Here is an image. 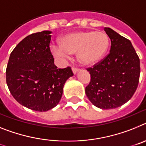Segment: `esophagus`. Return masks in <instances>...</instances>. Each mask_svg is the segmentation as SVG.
Here are the masks:
<instances>
[{
    "instance_id": "obj_1",
    "label": "esophagus",
    "mask_w": 146,
    "mask_h": 146,
    "mask_svg": "<svg viewBox=\"0 0 146 146\" xmlns=\"http://www.w3.org/2000/svg\"><path fill=\"white\" fill-rule=\"evenodd\" d=\"M78 68H75V67H73V68H72V70H73V73H76L78 71Z\"/></svg>"
}]
</instances>
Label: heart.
<instances>
[{"label": "heart", "mask_w": 146, "mask_h": 146, "mask_svg": "<svg viewBox=\"0 0 146 146\" xmlns=\"http://www.w3.org/2000/svg\"><path fill=\"white\" fill-rule=\"evenodd\" d=\"M60 47L53 49L54 54L67 57L77 52L78 62L90 65L103 57L108 49V36L103 31H76L64 35L59 41Z\"/></svg>", "instance_id": "obj_1"}]
</instances>
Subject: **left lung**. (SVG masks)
Instances as JSON below:
<instances>
[{
    "instance_id": "8db88e82",
    "label": "left lung",
    "mask_w": 146,
    "mask_h": 146,
    "mask_svg": "<svg viewBox=\"0 0 146 146\" xmlns=\"http://www.w3.org/2000/svg\"><path fill=\"white\" fill-rule=\"evenodd\" d=\"M111 40L110 53L87 68L90 82L85 88L89 100L102 110L117 108L131 99L140 79V59L130 40L110 28H104Z\"/></svg>"
}]
</instances>
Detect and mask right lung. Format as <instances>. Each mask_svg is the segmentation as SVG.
I'll use <instances>...</instances> for the list:
<instances>
[{
  "label": "right lung",
  "mask_w": 146,
  "mask_h": 146,
  "mask_svg": "<svg viewBox=\"0 0 146 146\" xmlns=\"http://www.w3.org/2000/svg\"><path fill=\"white\" fill-rule=\"evenodd\" d=\"M50 31L31 34L10 54L6 84L15 99L23 106L45 111L59 104L63 87L73 76L70 67L57 68L50 51Z\"/></svg>",
  "instance_id": "right-lung-1"
}]
</instances>
